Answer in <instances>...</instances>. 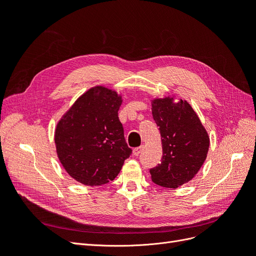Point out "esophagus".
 Wrapping results in <instances>:
<instances>
[{"label":"esophagus","instance_id":"1","mask_svg":"<svg viewBox=\"0 0 256 256\" xmlns=\"http://www.w3.org/2000/svg\"><path fill=\"white\" fill-rule=\"evenodd\" d=\"M143 150V146H140V147H136V148L134 150V156H138Z\"/></svg>","mask_w":256,"mask_h":256}]
</instances>
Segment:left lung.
<instances>
[{
	"instance_id": "left-lung-1",
	"label": "left lung",
	"mask_w": 256,
	"mask_h": 256,
	"mask_svg": "<svg viewBox=\"0 0 256 256\" xmlns=\"http://www.w3.org/2000/svg\"><path fill=\"white\" fill-rule=\"evenodd\" d=\"M152 113L161 134L162 158L150 173L154 184L175 189L191 180L203 166L209 138L187 102L174 104L173 98L156 99Z\"/></svg>"
}]
</instances>
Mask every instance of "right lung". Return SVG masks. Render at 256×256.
Masks as SVG:
<instances>
[{
  "mask_svg": "<svg viewBox=\"0 0 256 256\" xmlns=\"http://www.w3.org/2000/svg\"><path fill=\"white\" fill-rule=\"evenodd\" d=\"M122 99L102 86L83 94L56 130L58 156L76 182L102 186L113 180L132 150L118 118Z\"/></svg>",
  "mask_w": 256,
  "mask_h": 256,
  "instance_id": "1",
  "label": "right lung"
}]
</instances>
